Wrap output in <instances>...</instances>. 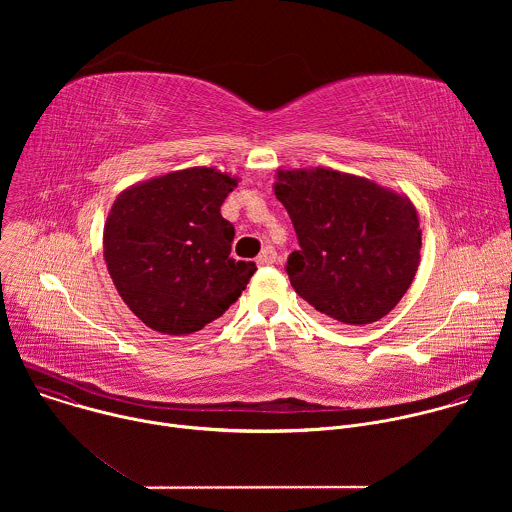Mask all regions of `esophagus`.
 <instances>
[{
    "mask_svg": "<svg viewBox=\"0 0 512 512\" xmlns=\"http://www.w3.org/2000/svg\"><path fill=\"white\" fill-rule=\"evenodd\" d=\"M275 259H277V251L273 249V247H263L261 249V253L257 255V263L259 265H271V263H275Z\"/></svg>",
    "mask_w": 512,
    "mask_h": 512,
    "instance_id": "1",
    "label": "esophagus"
}]
</instances>
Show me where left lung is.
Here are the masks:
<instances>
[{"label":"left lung","mask_w":512,"mask_h":512,"mask_svg":"<svg viewBox=\"0 0 512 512\" xmlns=\"http://www.w3.org/2000/svg\"><path fill=\"white\" fill-rule=\"evenodd\" d=\"M273 190L298 233L285 269L302 300L344 326L373 324L401 302L421 259L407 194L322 166L277 170Z\"/></svg>","instance_id":"obj_1"}]
</instances>
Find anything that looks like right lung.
<instances>
[{"label":"right lung","instance_id":"1","mask_svg":"<svg viewBox=\"0 0 512 512\" xmlns=\"http://www.w3.org/2000/svg\"><path fill=\"white\" fill-rule=\"evenodd\" d=\"M237 182L196 166L135 182L115 198L103 257L117 294L145 326L188 336L239 300L257 267L229 257L235 229L221 206Z\"/></svg>","mask_w":512,"mask_h":512}]
</instances>
